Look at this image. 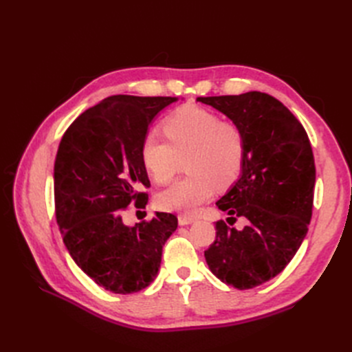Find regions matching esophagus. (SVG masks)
Listing matches in <instances>:
<instances>
[{"label":"esophagus","instance_id":"obj_1","mask_svg":"<svg viewBox=\"0 0 352 352\" xmlns=\"http://www.w3.org/2000/svg\"><path fill=\"white\" fill-rule=\"evenodd\" d=\"M177 220H179V225H180V226H186V225H190V223H194V221H195V217L180 214V216L177 217Z\"/></svg>","mask_w":352,"mask_h":352}]
</instances>
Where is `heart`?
Segmentation results:
<instances>
[{"label": "heart", "mask_w": 352, "mask_h": 352, "mask_svg": "<svg viewBox=\"0 0 352 352\" xmlns=\"http://www.w3.org/2000/svg\"><path fill=\"white\" fill-rule=\"evenodd\" d=\"M170 142L155 131L148 132L141 144V158L157 184H167L188 158L189 176L177 180L157 195L164 211L194 214L214 195L216 186L228 188L238 176L245 160V138L238 126L225 123L207 109L188 104L164 120Z\"/></svg>", "instance_id": "heart-1"}]
</instances>
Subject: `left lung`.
I'll return each instance as SVG.
<instances>
[{"label":"left lung","mask_w":352,"mask_h":352,"mask_svg":"<svg viewBox=\"0 0 352 352\" xmlns=\"http://www.w3.org/2000/svg\"><path fill=\"white\" fill-rule=\"evenodd\" d=\"M197 101L228 116L245 138L239 179L216 206L230 216L228 221L245 217L248 223L238 230L219 220L204 255L223 283L251 289L278 276L307 235L316 184L311 144L296 117L269 94Z\"/></svg>","instance_id":"8db88e82"}]
</instances>
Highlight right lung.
<instances>
[{
  "label": "right lung",
  "instance_id": "add662e5",
  "mask_svg": "<svg viewBox=\"0 0 352 352\" xmlns=\"http://www.w3.org/2000/svg\"><path fill=\"white\" fill-rule=\"evenodd\" d=\"M176 97L113 95L83 111L61 138L54 163L56 217L69 254L104 289L140 292L162 263L177 217L155 212L126 226L123 212L145 208L150 179L141 144L154 117Z\"/></svg>",
  "mask_w": 352,
  "mask_h": 352
}]
</instances>
